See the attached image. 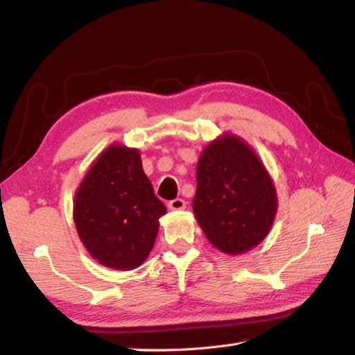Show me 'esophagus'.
Instances as JSON below:
<instances>
[{"label":"esophagus","mask_w":355,"mask_h":355,"mask_svg":"<svg viewBox=\"0 0 355 355\" xmlns=\"http://www.w3.org/2000/svg\"><path fill=\"white\" fill-rule=\"evenodd\" d=\"M185 207H187V202H185V200H182V198L171 200V201L168 202V209H170V210L178 211V210H184Z\"/></svg>","instance_id":"1"}]
</instances>
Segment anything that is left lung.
Returning a JSON list of instances; mask_svg holds the SVG:
<instances>
[{
  "label": "left lung",
  "instance_id": "8db88e82",
  "mask_svg": "<svg viewBox=\"0 0 355 355\" xmlns=\"http://www.w3.org/2000/svg\"><path fill=\"white\" fill-rule=\"evenodd\" d=\"M277 209L274 180L243 137L227 132L206 145L192 210L211 245L230 256L254 249L270 234Z\"/></svg>",
  "mask_w": 355,
  "mask_h": 355
}]
</instances>
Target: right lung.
Masks as SVG:
<instances>
[{
  "instance_id": "add662e5",
  "label": "right lung",
  "mask_w": 355,
  "mask_h": 355,
  "mask_svg": "<svg viewBox=\"0 0 355 355\" xmlns=\"http://www.w3.org/2000/svg\"><path fill=\"white\" fill-rule=\"evenodd\" d=\"M167 209L142 167L141 151L114 142L96 157L75 191L77 234L96 262L116 271L141 266Z\"/></svg>"
}]
</instances>
